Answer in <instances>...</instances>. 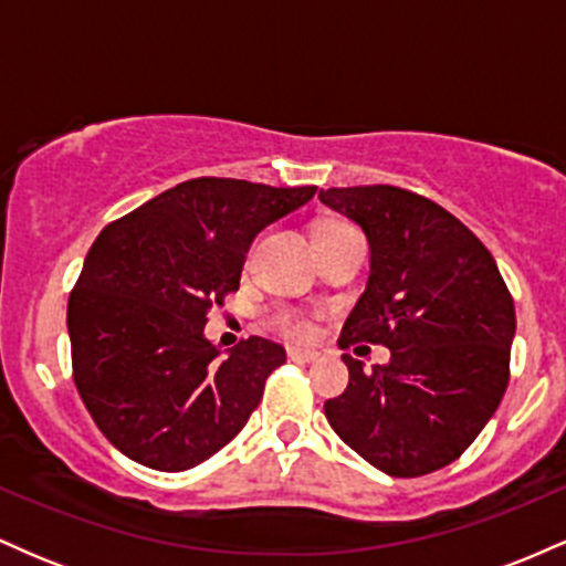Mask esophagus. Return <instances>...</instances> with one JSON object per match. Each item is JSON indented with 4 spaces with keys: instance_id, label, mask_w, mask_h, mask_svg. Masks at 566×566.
<instances>
[{
    "instance_id": "obj_1",
    "label": "esophagus",
    "mask_w": 566,
    "mask_h": 566,
    "mask_svg": "<svg viewBox=\"0 0 566 566\" xmlns=\"http://www.w3.org/2000/svg\"><path fill=\"white\" fill-rule=\"evenodd\" d=\"M287 356L292 361H301V365H308V361L319 359V354L311 348H287Z\"/></svg>"
}]
</instances>
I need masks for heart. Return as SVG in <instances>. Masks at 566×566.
<instances>
[{"label":"heart","instance_id":"heart-1","mask_svg":"<svg viewBox=\"0 0 566 566\" xmlns=\"http://www.w3.org/2000/svg\"><path fill=\"white\" fill-rule=\"evenodd\" d=\"M333 229H348V226H343V223H324V226H319V231H333ZM276 324L284 329V333L292 335V337H305V335H308V322L301 319V316H295V314H279Z\"/></svg>","mask_w":566,"mask_h":566}]
</instances>
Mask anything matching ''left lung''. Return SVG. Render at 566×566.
Instances as JSON below:
<instances>
[{"label": "left lung", "instance_id": "obj_1", "mask_svg": "<svg viewBox=\"0 0 566 566\" xmlns=\"http://www.w3.org/2000/svg\"><path fill=\"white\" fill-rule=\"evenodd\" d=\"M319 199L369 242V279L340 346L382 343L365 373L343 354L348 388L329 426L388 476H423L469 450L509 386L516 311L490 250L437 201L396 186L327 188Z\"/></svg>", "mask_w": 566, "mask_h": 566}]
</instances>
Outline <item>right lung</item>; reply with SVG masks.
<instances>
[{"label": "right lung", "instance_id": "1", "mask_svg": "<svg viewBox=\"0 0 566 566\" xmlns=\"http://www.w3.org/2000/svg\"><path fill=\"white\" fill-rule=\"evenodd\" d=\"M314 193L193 178L101 231L69 297V337L84 407L122 454L186 471L242 431L287 354L250 337L223 356L207 314L239 290L258 233Z\"/></svg>", "mask_w": 566, "mask_h": 566}]
</instances>
